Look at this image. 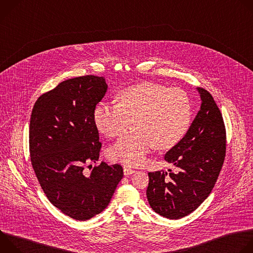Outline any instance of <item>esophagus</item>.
<instances>
[{
  "mask_svg": "<svg viewBox=\"0 0 253 253\" xmlns=\"http://www.w3.org/2000/svg\"><path fill=\"white\" fill-rule=\"evenodd\" d=\"M135 172H136V170L132 169L131 167H128V166L124 167V174H125V175H130V174H133V173H135Z\"/></svg>",
  "mask_w": 253,
  "mask_h": 253,
  "instance_id": "1",
  "label": "esophagus"
}]
</instances>
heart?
<instances>
[{
  "label": "heart",
  "instance_id": "1",
  "mask_svg": "<svg viewBox=\"0 0 253 253\" xmlns=\"http://www.w3.org/2000/svg\"><path fill=\"white\" fill-rule=\"evenodd\" d=\"M115 102L101 103L94 111L96 127L110 138L120 136L132 121L134 130L108 151L115 162L142 165L154 145L160 150L176 146L190 126L191 100L180 88L143 82L120 90Z\"/></svg>",
  "mask_w": 253,
  "mask_h": 253
}]
</instances>
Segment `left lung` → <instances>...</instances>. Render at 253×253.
<instances>
[{
  "instance_id": "left-lung-1",
  "label": "left lung",
  "mask_w": 253,
  "mask_h": 253,
  "mask_svg": "<svg viewBox=\"0 0 253 253\" xmlns=\"http://www.w3.org/2000/svg\"><path fill=\"white\" fill-rule=\"evenodd\" d=\"M201 108L186 136L165 155L173 172H149L146 195L163 217L180 219L196 210L211 193L224 163L226 129L212 95L198 88Z\"/></svg>"
}]
</instances>
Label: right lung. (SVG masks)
<instances>
[{"mask_svg": "<svg viewBox=\"0 0 253 253\" xmlns=\"http://www.w3.org/2000/svg\"><path fill=\"white\" fill-rule=\"evenodd\" d=\"M107 90L103 77L61 82L33 107L29 128L32 167L49 201L71 218L85 221L102 212L123 178L119 164L95 165L102 143L94 122Z\"/></svg>", "mask_w": 253, "mask_h": 253, "instance_id": "1", "label": "right lung"}]
</instances>
